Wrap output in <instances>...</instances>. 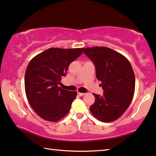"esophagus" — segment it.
Segmentation results:
<instances>
[{
  "mask_svg": "<svg viewBox=\"0 0 156 156\" xmlns=\"http://www.w3.org/2000/svg\"><path fill=\"white\" fill-rule=\"evenodd\" d=\"M78 94L79 95V96H84L85 94V93H81V92H78Z\"/></svg>",
  "mask_w": 156,
  "mask_h": 156,
  "instance_id": "esophagus-1",
  "label": "esophagus"
}]
</instances>
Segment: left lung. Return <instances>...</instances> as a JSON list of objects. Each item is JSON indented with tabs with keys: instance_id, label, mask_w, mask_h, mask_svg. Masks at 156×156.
Wrapping results in <instances>:
<instances>
[{
	"instance_id": "obj_1",
	"label": "left lung",
	"mask_w": 156,
	"mask_h": 156,
	"mask_svg": "<svg viewBox=\"0 0 156 156\" xmlns=\"http://www.w3.org/2000/svg\"><path fill=\"white\" fill-rule=\"evenodd\" d=\"M82 49L93 62L96 76L103 90L102 96L94 94L95 102L90 106V112L101 122H113L128 109L134 96L135 78L132 66L127 58L110 48Z\"/></svg>"
}]
</instances>
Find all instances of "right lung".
Returning <instances> with one entry per match:
<instances>
[{
    "instance_id": "add662e5",
    "label": "right lung",
    "mask_w": 156,
    "mask_h": 156,
    "mask_svg": "<svg viewBox=\"0 0 156 156\" xmlns=\"http://www.w3.org/2000/svg\"><path fill=\"white\" fill-rule=\"evenodd\" d=\"M82 48H51L30 62L25 74V90L31 108L41 118L58 122L67 115L77 92L59 87L70 64Z\"/></svg>"
}]
</instances>
